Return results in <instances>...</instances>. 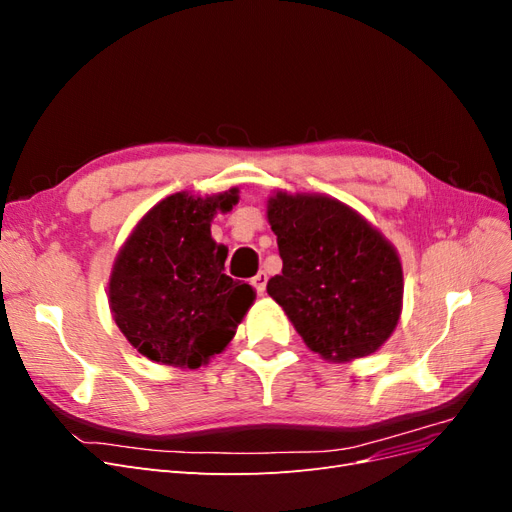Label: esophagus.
<instances>
[{
  "label": "esophagus",
  "mask_w": 512,
  "mask_h": 512,
  "mask_svg": "<svg viewBox=\"0 0 512 512\" xmlns=\"http://www.w3.org/2000/svg\"><path fill=\"white\" fill-rule=\"evenodd\" d=\"M252 284H254V288H256L260 294H265V290H267V273L260 271L258 275H254Z\"/></svg>",
  "instance_id": "34e87169"
}]
</instances>
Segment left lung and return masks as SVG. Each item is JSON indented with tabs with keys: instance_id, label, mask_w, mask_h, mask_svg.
Returning <instances> with one entry per match:
<instances>
[{
	"instance_id": "1",
	"label": "left lung",
	"mask_w": 512,
	"mask_h": 512,
	"mask_svg": "<svg viewBox=\"0 0 512 512\" xmlns=\"http://www.w3.org/2000/svg\"><path fill=\"white\" fill-rule=\"evenodd\" d=\"M267 218L284 262L267 292L307 348L337 363L376 352L395 331L404 299L395 247L329 196L277 192Z\"/></svg>"
}]
</instances>
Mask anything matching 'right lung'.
<instances>
[{"label":"right lung","instance_id":"1","mask_svg":"<svg viewBox=\"0 0 512 512\" xmlns=\"http://www.w3.org/2000/svg\"><path fill=\"white\" fill-rule=\"evenodd\" d=\"M237 200L235 188L168 196L119 250L108 301L119 331L147 359L196 369L235 337L256 292L224 273L228 250L211 239V220Z\"/></svg>","mask_w":512,"mask_h":512}]
</instances>
